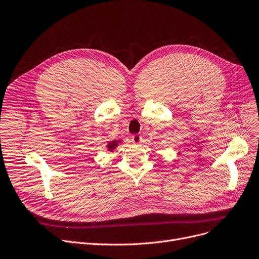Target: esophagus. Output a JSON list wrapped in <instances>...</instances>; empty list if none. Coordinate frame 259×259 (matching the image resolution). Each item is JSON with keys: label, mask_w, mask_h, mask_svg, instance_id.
<instances>
[{"label": "esophagus", "mask_w": 259, "mask_h": 259, "mask_svg": "<svg viewBox=\"0 0 259 259\" xmlns=\"http://www.w3.org/2000/svg\"><path fill=\"white\" fill-rule=\"evenodd\" d=\"M131 141H132L133 144L138 145V144H141L142 141H143V139H142V137H141L140 135H136V136H132V138H131Z\"/></svg>", "instance_id": "34e87169"}]
</instances>
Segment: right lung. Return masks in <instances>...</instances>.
Here are the masks:
<instances>
[{
    "label": "right lung",
    "mask_w": 259,
    "mask_h": 259,
    "mask_svg": "<svg viewBox=\"0 0 259 259\" xmlns=\"http://www.w3.org/2000/svg\"><path fill=\"white\" fill-rule=\"evenodd\" d=\"M120 142H121L120 140H118V141H111V142H109V143H108V145H107L108 150H109V151H113L115 148H116V147L118 146V144H119Z\"/></svg>",
    "instance_id": "right-lung-1"
}]
</instances>
